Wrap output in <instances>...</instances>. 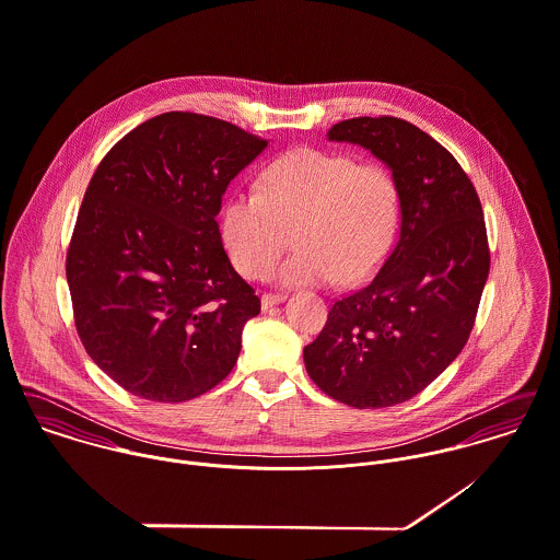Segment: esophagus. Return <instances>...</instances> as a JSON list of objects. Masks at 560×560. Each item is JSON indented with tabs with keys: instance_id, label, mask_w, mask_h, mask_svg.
<instances>
[{
	"instance_id": "34e87169",
	"label": "esophagus",
	"mask_w": 560,
	"mask_h": 560,
	"mask_svg": "<svg viewBox=\"0 0 560 560\" xmlns=\"http://www.w3.org/2000/svg\"><path fill=\"white\" fill-rule=\"evenodd\" d=\"M285 299V294H261V310L268 311L275 305H281Z\"/></svg>"
}]
</instances>
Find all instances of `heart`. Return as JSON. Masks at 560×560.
I'll list each match as a JSON object with an SVG mask.
<instances>
[{
	"label": "heart",
	"instance_id": "heart-1",
	"mask_svg": "<svg viewBox=\"0 0 560 560\" xmlns=\"http://www.w3.org/2000/svg\"><path fill=\"white\" fill-rule=\"evenodd\" d=\"M401 214L395 176L339 152L294 150L272 161L259 190H236L221 208V241L249 279L277 270L281 285H346L368 279L393 247Z\"/></svg>",
	"mask_w": 560,
	"mask_h": 560
}]
</instances>
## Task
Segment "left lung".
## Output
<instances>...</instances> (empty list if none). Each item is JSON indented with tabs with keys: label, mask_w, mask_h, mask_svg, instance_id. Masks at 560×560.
<instances>
[{
	"label": "left lung",
	"mask_w": 560,
	"mask_h": 560,
	"mask_svg": "<svg viewBox=\"0 0 560 560\" xmlns=\"http://www.w3.org/2000/svg\"><path fill=\"white\" fill-rule=\"evenodd\" d=\"M328 139L363 145L390 170L401 223L372 281L330 307L305 368L341 404L388 408L432 384L470 337L490 272L483 208L453 154L406 120L352 118Z\"/></svg>",
	"instance_id": "8db88e82"
}]
</instances>
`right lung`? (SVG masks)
Returning a JSON list of instances; mask_svg holds the SVG:
<instances>
[{
	"label": "right lung",
	"mask_w": 560,
	"mask_h": 560,
	"mask_svg": "<svg viewBox=\"0 0 560 560\" xmlns=\"http://www.w3.org/2000/svg\"><path fill=\"white\" fill-rule=\"evenodd\" d=\"M268 145L236 125L170 112L96 167L66 253L74 326L128 393L187 401L234 370L259 299L223 249L228 185Z\"/></svg>",
	"instance_id": "1"
}]
</instances>
